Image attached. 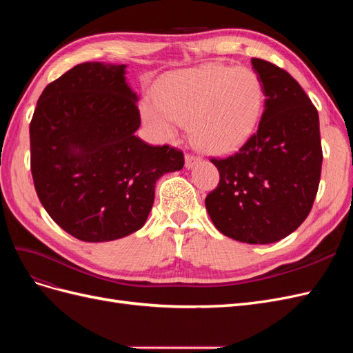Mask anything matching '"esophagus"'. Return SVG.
<instances>
[{"label":"esophagus","instance_id":"obj_1","mask_svg":"<svg viewBox=\"0 0 353 353\" xmlns=\"http://www.w3.org/2000/svg\"><path fill=\"white\" fill-rule=\"evenodd\" d=\"M200 160H201V157H200V156H196V154H193V153L185 154V168H187V169H191L194 165H197V163L200 162Z\"/></svg>","mask_w":353,"mask_h":353}]
</instances>
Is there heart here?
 <instances>
[{
  "label": "heart",
  "mask_w": 353,
  "mask_h": 353,
  "mask_svg": "<svg viewBox=\"0 0 353 353\" xmlns=\"http://www.w3.org/2000/svg\"><path fill=\"white\" fill-rule=\"evenodd\" d=\"M265 108V88L249 68L205 65L168 73L156 87V100L144 101L143 121L160 140L190 122L201 150L225 154L254 134Z\"/></svg>",
  "instance_id": "obj_1"
}]
</instances>
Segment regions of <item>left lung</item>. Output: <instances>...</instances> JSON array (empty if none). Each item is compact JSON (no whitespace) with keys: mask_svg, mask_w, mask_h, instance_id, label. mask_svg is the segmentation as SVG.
<instances>
[{"mask_svg":"<svg viewBox=\"0 0 353 353\" xmlns=\"http://www.w3.org/2000/svg\"><path fill=\"white\" fill-rule=\"evenodd\" d=\"M265 88L259 128L237 153L212 157L219 184L206 196L215 227L249 244L292 234L312 209L321 178L323 148L315 105L284 69L252 59Z\"/></svg>","mask_w":353,"mask_h":353,"instance_id":"obj_1","label":"left lung"}]
</instances>
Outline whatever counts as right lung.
Instances as JSON below:
<instances>
[{
	"label": "right lung",
	"mask_w": 353,
	"mask_h": 353,
	"mask_svg": "<svg viewBox=\"0 0 353 353\" xmlns=\"http://www.w3.org/2000/svg\"><path fill=\"white\" fill-rule=\"evenodd\" d=\"M125 65L82 63L48 83L32 116L30 170L42 206L74 239L100 243L140 230L156 181L184 153L150 145Z\"/></svg>",
	"instance_id": "right-lung-1"
}]
</instances>
